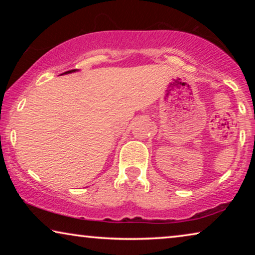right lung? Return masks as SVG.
Listing matches in <instances>:
<instances>
[{
    "mask_svg": "<svg viewBox=\"0 0 255 255\" xmlns=\"http://www.w3.org/2000/svg\"><path fill=\"white\" fill-rule=\"evenodd\" d=\"M73 72H76V69H72V71H68V72H65L64 74H68V73H73Z\"/></svg>",
    "mask_w": 255,
    "mask_h": 255,
    "instance_id": "obj_1",
    "label": "right lung"
}]
</instances>
